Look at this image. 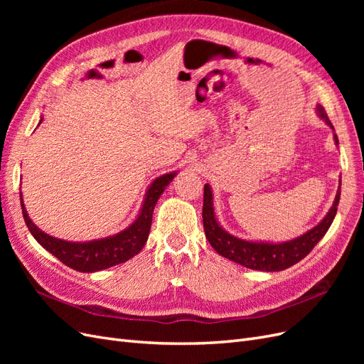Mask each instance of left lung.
Listing matches in <instances>:
<instances>
[{"instance_id":"8db88e82","label":"left lung","mask_w":364,"mask_h":364,"mask_svg":"<svg viewBox=\"0 0 364 364\" xmlns=\"http://www.w3.org/2000/svg\"><path fill=\"white\" fill-rule=\"evenodd\" d=\"M316 111L318 117L325 119V123L334 130L323 106L317 105ZM334 141L336 144H338L337 135H334ZM340 185H341V179H340ZM338 200H340V186L336 194V200L331 209H329L328 214L325 215V218L304 235L290 241H285V243H278V245L257 243V241H246V240L230 235L218 225L214 214L211 186L205 183L203 211H202L205 235L209 241V245L215 249L217 253H220V255L230 261L241 264V266H245L247 269L261 270V272L285 270L291 267L293 264L299 262L302 258H305L318 241H321V238L326 234V230L329 229V226H331L333 220L337 214Z\"/></svg>"}]
</instances>
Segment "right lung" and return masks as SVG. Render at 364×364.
I'll list each match as a JSON object with an SVG mask.
<instances>
[{
	"instance_id": "obj_1",
	"label": "right lung",
	"mask_w": 364,
	"mask_h": 364,
	"mask_svg": "<svg viewBox=\"0 0 364 364\" xmlns=\"http://www.w3.org/2000/svg\"><path fill=\"white\" fill-rule=\"evenodd\" d=\"M174 176L176 173H168L153 181L147 190L139 215L127 229L121 230L117 235L86 241V243H71V241L54 238L42 232L30 220L23 203V196H21V208H23V215L28 230L43 249L53 253L65 266L77 272H98L129 261L132 257L138 255L141 249L144 247L151 228L153 209H155L161 194L167 188V185L173 181Z\"/></svg>"
}]
</instances>
